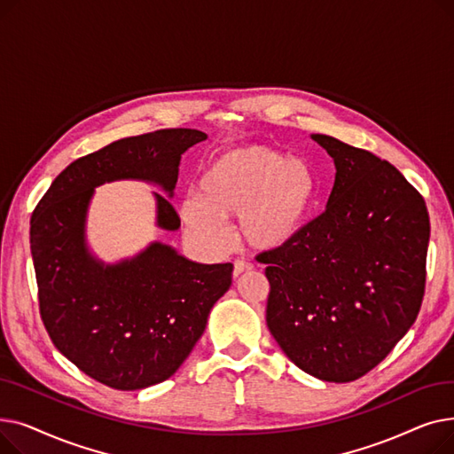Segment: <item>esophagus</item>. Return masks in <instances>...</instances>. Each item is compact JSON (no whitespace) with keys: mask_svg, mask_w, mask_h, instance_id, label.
<instances>
[{"mask_svg":"<svg viewBox=\"0 0 454 454\" xmlns=\"http://www.w3.org/2000/svg\"><path fill=\"white\" fill-rule=\"evenodd\" d=\"M248 270H252V265L247 263V261H243V259L233 261V278H239L241 274H245Z\"/></svg>","mask_w":454,"mask_h":454,"instance_id":"1","label":"esophagus"}]
</instances>
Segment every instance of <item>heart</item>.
Here are the masks:
<instances>
[{"label":"heart","mask_w":454,"mask_h":454,"mask_svg":"<svg viewBox=\"0 0 454 454\" xmlns=\"http://www.w3.org/2000/svg\"><path fill=\"white\" fill-rule=\"evenodd\" d=\"M318 195L313 167L265 145H243L213 156L200 176V197L180 202V219L202 247L224 250V221L239 217L241 239L269 252L291 243L311 219Z\"/></svg>","instance_id":"b5f03b06"}]
</instances>
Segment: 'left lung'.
Segmentation results:
<instances>
[{"label": "left lung", "instance_id": "8db88e82", "mask_svg": "<svg viewBox=\"0 0 454 454\" xmlns=\"http://www.w3.org/2000/svg\"><path fill=\"white\" fill-rule=\"evenodd\" d=\"M335 161L325 209L291 243L261 254L267 325L305 373L349 383L375 368L419 313L431 223L387 160L313 134Z\"/></svg>", "mask_w": 454, "mask_h": 454}]
</instances>
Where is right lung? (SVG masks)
Returning a JSON list of instances; mask_svg holds the SVG:
<instances>
[{
    "label": "right lung",
    "instance_id": "obj_1",
    "mask_svg": "<svg viewBox=\"0 0 454 454\" xmlns=\"http://www.w3.org/2000/svg\"><path fill=\"white\" fill-rule=\"evenodd\" d=\"M207 136L163 129L110 143L69 163L31 217V254L42 322L57 349L81 372L115 390L169 379L187 359L211 307L231 285V263L202 265L151 243L105 265L86 245L93 189L114 180L160 185L169 199L182 154ZM156 224L178 230L171 200L154 193Z\"/></svg>",
    "mask_w": 454,
    "mask_h": 454
}]
</instances>
